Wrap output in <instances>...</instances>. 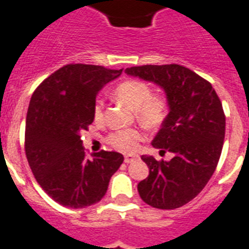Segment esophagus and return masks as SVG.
Returning a JSON list of instances; mask_svg holds the SVG:
<instances>
[{"mask_svg": "<svg viewBox=\"0 0 249 249\" xmlns=\"http://www.w3.org/2000/svg\"><path fill=\"white\" fill-rule=\"evenodd\" d=\"M138 159V156H133V155H125V158H124V161L126 164H129V163H132V161H134V160H137Z\"/></svg>", "mask_w": 249, "mask_h": 249, "instance_id": "34e87169", "label": "esophagus"}]
</instances>
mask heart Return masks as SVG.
<instances>
[{
	"label": "heart",
	"instance_id": "obj_1",
	"mask_svg": "<svg viewBox=\"0 0 249 249\" xmlns=\"http://www.w3.org/2000/svg\"><path fill=\"white\" fill-rule=\"evenodd\" d=\"M115 97L134 109L137 119L148 128H158L168 117L169 103L163 94L152 93L151 86L142 80H125L115 89ZM103 102L97 101L94 105V120H103ZM143 134L140 129L129 128L116 130L108 136V142L115 150L124 154H133L138 148Z\"/></svg>",
	"mask_w": 249,
	"mask_h": 249
}]
</instances>
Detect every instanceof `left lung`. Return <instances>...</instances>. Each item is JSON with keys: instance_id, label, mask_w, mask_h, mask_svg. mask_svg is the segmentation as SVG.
<instances>
[{"instance_id": "obj_1", "label": "left lung", "mask_w": 249, "mask_h": 249, "mask_svg": "<svg viewBox=\"0 0 249 249\" xmlns=\"http://www.w3.org/2000/svg\"><path fill=\"white\" fill-rule=\"evenodd\" d=\"M125 72L161 86L170 109L152 146L173 158L142 156L150 174L138 183L140 196L154 208H179L204 189L216 170L226 125L222 103L212 84L179 64H146Z\"/></svg>"}]
</instances>
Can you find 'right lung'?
Instances as JSON below:
<instances>
[{
  "label": "right lung",
  "mask_w": 249,
  "mask_h": 249,
  "mask_svg": "<svg viewBox=\"0 0 249 249\" xmlns=\"http://www.w3.org/2000/svg\"><path fill=\"white\" fill-rule=\"evenodd\" d=\"M121 72L67 64L45 79L31 98L25 156L38 185L64 207L85 208L98 203L124 161L121 154L105 150L89 156L80 137L94 120L98 91Z\"/></svg>",
  "instance_id": "add662e5"
}]
</instances>
